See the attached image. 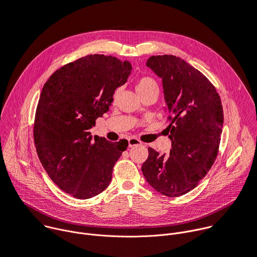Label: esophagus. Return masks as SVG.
Returning a JSON list of instances; mask_svg holds the SVG:
<instances>
[{
	"mask_svg": "<svg viewBox=\"0 0 257 257\" xmlns=\"http://www.w3.org/2000/svg\"><path fill=\"white\" fill-rule=\"evenodd\" d=\"M141 145H142V142L139 141L138 139H136V138L128 139V147L130 148H133V147H136V146H141Z\"/></svg>",
	"mask_w": 257,
	"mask_h": 257,
	"instance_id": "1",
	"label": "esophagus"
}]
</instances>
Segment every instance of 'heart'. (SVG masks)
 <instances>
[{
  "label": "heart",
  "mask_w": 257,
  "mask_h": 257,
  "mask_svg": "<svg viewBox=\"0 0 257 257\" xmlns=\"http://www.w3.org/2000/svg\"><path fill=\"white\" fill-rule=\"evenodd\" d=\"M136 89L138 91V93L140 95L151 91V90H158V84L156 82V80L152 77H141L138 79L137 83H136ZM116 96V92L114 94V97Z\"/></svg>",
  "instance_id": "obj_1"
}]
</instances>
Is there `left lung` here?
Masks as SVG:
<instances>
[{
	"label": "left lung",
	"instance_id": "1",
	"mask_svg": "<svg viewBox=\"0 0 257 257\" xmlns=\"http://www.w3.org/2000/svg\"><path fill=\"white\" fill-rule=\"evenodd\" d=\"M162 78L172 141L170 156L149 148L142 166L147 182L159 193L178 197L193 190L213 166L219 150L223 108L214 85L199 70L174 55L147 61Z\"/></svg>",
	"mask_w": 257,
	"mask_h": 257
}]
</instances>
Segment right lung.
Listing matches in <instances>:
<instances>
[{"label":"right lung","mask_w":257,"mask_h":257,"mask_svg":"<svg viewBox=\"0 0 257 257\" xmlns=\"http://www.w3.org/2000/svg\"><path fill=\"white\" fill-rule=\"evenodd\" d=\"M131 71L128 61L87 55L56 70L43 86L34 121L36 151L51 180L74 198L104 191L128 146L125 140H93L89 130L108 110L114 90Z\"/></svg>","instance_id":"obj_1"}]
</instances>
